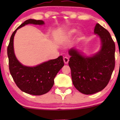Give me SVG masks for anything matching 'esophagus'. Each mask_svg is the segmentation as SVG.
<instances>
[{
    "label": "esophagus",
    "instance_id": "esophagus-1",
    "mask_svg": "<svg viewBox=\"0 0 120 120\" xmlns=\"http://www.w3.org/2000/svg\"><path fill=\"white\" fill-rule=\"evenodd\" d=\"M63 60H64V63L65 64H68V62H69V58H68V57H65L64 58H63Z\"/></svg>",
    "mask_w": 120,
    "mask_h": 120
}]
</instances>
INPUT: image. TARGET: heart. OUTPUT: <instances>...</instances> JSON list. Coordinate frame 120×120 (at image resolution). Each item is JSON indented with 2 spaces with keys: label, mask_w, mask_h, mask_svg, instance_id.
<instances>
[{
  "label": "heart",
  "mask_w": 120,
  "mask_h": 120,
  "mask_svg": "<svg viewBox=\"0 0 120 120\" xmlns=\"http://www.w3.org/2000/svg\"><path fill=\"white\" fill-rule=\"evenodd\" d=\"M77 32V30L76 29H71L69 32V34H70V35H73V34H74L75 33H76Z\"/></svg>",
  "instance_id": "1"
}]
</instances>
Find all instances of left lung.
I'll return each instance as SVG.
<instances>
[{"instance_id": "left-lung-1", "label": "left lung", "mask_w": 120, "mask_h": 120, "mask_svg": "<svg viewBox=\"0 0 120 120\" xmlns=\"http://www.w3.org/2000/svg\"><path fill=\"white\" fill-rule=\"evenodd\" d=\"M94 32L101 38V47L93 56L85 57L74 48L69 50L73 85L85 94H94L104 89L110 80L115 64V45L110 34L98 23Z\"/></svg>"}]
</instances>
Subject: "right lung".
<instances>
[{"instance_id": "add662e5", "label": "right lung", "mask_w": 120, "mask_h": 120, "mask_svg": "<svg viewBox=\"0 0 120 120\" xmlns=\"http://www.w3.org/2000/svg\"><path fill=\"white\" fill-rule=\"evenodd\" d=\"M27 24L42 25V20L29 19L21 24L11 36L8 46V56L10 74L18 87L24 92L35 96L45 94L51 89L54 79L64 66L62 56L55 60L44 62L37 66L23 65L17 60L14 50V38L17 29Z\"/></svg>"}]
</instances>
